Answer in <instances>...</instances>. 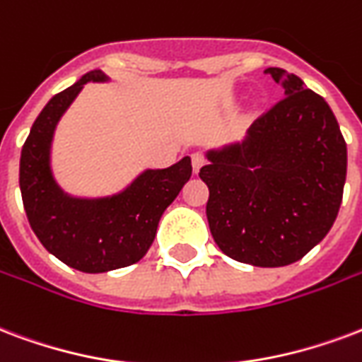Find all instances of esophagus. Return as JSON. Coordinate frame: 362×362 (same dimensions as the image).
Returning <instances> with one entry per match:
<instances>
[{
	"label": "esophagus",
	"instance_id": "34e87169",
	"mask_svg": "<svg viewBox=\"0 0 362 362\" xmlns=\"http://www.w3.org/2000/svg\"><path fill=\"white\" fill-rule=\"evenodd\" d=\"M191 160H192V170L194 171H200V168H202V165L208 164V158L204 156L202 152H192Z\"/></svg>",
	"mask_w": 362,
	"mask_h": 362
}]
</instances>
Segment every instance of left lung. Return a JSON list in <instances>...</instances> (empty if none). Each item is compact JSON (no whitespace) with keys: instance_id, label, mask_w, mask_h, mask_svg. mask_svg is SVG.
Wrapping results in <instances>:
<instances>
[{"instance_id":"left-lung-1","label":"left lung","mask_w":362,"mask_h":362,"mask_svg":"<svg viewBox=\"0 0 362 362\" xmlns=\"http://www.w3.org/2000/svg\"><path fill=\"white\" fill-rule=\"evenodd\" d=\"M284 97L255 119L243 145L200 168L206 216L223 254L255 267L298 262L326 236L344 197L347 146L326 100L282 68Z\"/></svg>"}]
</instances>
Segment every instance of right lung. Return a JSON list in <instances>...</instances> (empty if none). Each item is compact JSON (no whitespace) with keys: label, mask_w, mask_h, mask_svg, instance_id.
Here are the masks:
<instances>
[{"label":"right lung","mask_w":362,"mask_h":362,"mask_svg":"<svg viewBox=\"0 0 362 362\" xmlns=\"http://www.w3.org/2000/svg\"><path fill=\"white\" fill-rule=\"evenodd\" d=\"M105 80L93 70L49 100L21 152V194L32 230L47 252L83 273L133 265L148 252L158 221L191 179V158L168 170H151L118 197L97 202L64 197L49 171V145L61 114L83 83Z\"/></svg>","instance_id":"obj_1"}]
</instances>
